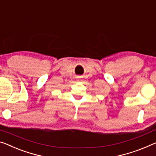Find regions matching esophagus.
I'll return each mask as SVG.
<instances>
[{"instance_id":"1","label":"esophagus","mask_w":156,"mask_h":156,"mask_svg":"<svg viewBox=\"0 0 156 156\" xmlns=\"http://www.w3.org/2000/svg\"><path fill=\"white\" fill-rule=\"evenodd\" d=\"M78 80H80V78H78Z\"/></svg>"}]
</instances>
